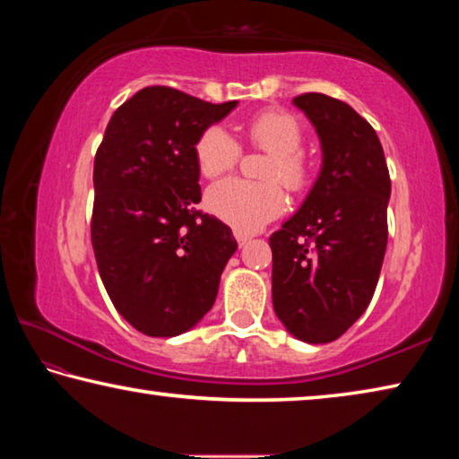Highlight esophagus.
<instances>
[{
  "instance_id": "1",
  "label": "esophagus",
  "mask_w": 459,
  "mask_h": 459,
  "mask_svg": "<svg viewBox=\"0 0 459 459\" xmlns=\"http://www.w3.org/2000/svg\"><path fill=\"white\" fill-rule=\"evenodd\" d=\"M235 238H237V243L243 247L247 241H249L251 237H249V235H245V232H241V230H235Z\"/></svg>"
}]
</instances>
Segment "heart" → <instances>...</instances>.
Masks as SVG:
<instances>
[{
    "mask_svg": "<svg viewBox=\"0 0 459 459\" xmlns=\"http://www.w3.org/2000/svg\"><path fill=\"white\" fill-rule=\"evenodd\" d=\"M247 133L257 147L272 152L265 178L280 179L292 190L302 187L308 165L300 151L304 133L300 122L288 112H264L247 125ZM241 157V144L221 125L204 130L195 143V161L200 173L218 178L230 171ZM206 208L222 222L241 232H255L286 208V194L278 181H249L243 178L222 179L206 194Z\"/></svg>",
    "mask_w": 459,
    "mask_h": 459,
    "instance_id": "b5f03b06",
    "label": "heart"
}]
</instances>
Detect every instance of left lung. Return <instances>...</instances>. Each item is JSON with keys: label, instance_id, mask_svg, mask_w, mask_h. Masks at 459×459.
Returning a JSON list of instances; mask_svg holds the SVG:
<instances>
[{"label": "left lung", "instance_id": "1", "mask_svg": "<svg viewBox=\"0 0 459 459\" xmlns=\"http://www.w3.org/2000/svg\"><path fill=\"white\" fill-rule=\"evenodd\" d=\"M292 104L315 126L323 163L298 212L269 237L273 310L296 339L331 343L374 296L388 243L390 176L380 138L351 106L325 93Z\"/></svg>", "mask_w": 459, "mask_h": 459}]
</instances>
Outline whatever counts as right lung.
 Segmentation results:
<instances>
[{
  "label": "right lung",
  "mask_w": 459,
  "mask_h": 459,
  "mask_svg": "<svg viewBox=\"0 0 459 459\" xmlns=\"http://www.w3.org/2000/svg\"><path fill=\"white\" fill-rule=\"evenodd\" d=\"M238 101L171 87L136 91L108 122L93 161L91 245L114 308L149 337H178L212 308L237 251L227 224L200 214L195 143Z\"/></svg>",
  "instance_id": "1"
}]
</instances>
